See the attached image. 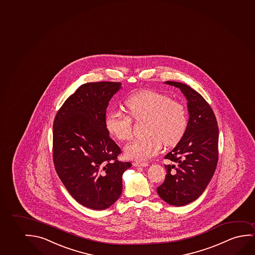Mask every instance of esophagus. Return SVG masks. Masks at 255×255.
Here are the masks:
<instances>
[{
    "instance_id": "obj_1",
    "label": "esophagus",
    "mask_w": 255,
    "mask_h": 255,
    "mask_svg": "<svg viewBox=\"0 0 255 255\" xmlns=\"http://www.w3.org/2000/svg\"><path fill=\"white\" fill-rule=\"evenodd\" d=\"M133 165L134 167H147L148 163H147V162H138V161H135V162H133Z\"/></svg>"
}]
</instances>
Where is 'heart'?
I'll list each match as a JSON object with an SVG mask.
<instances>
[{
    "mask_svg": "<svg viewBox=\"0 0 255 255\" xmlns=\"http://www.w3.org/2000/svg\"><path fill=\"white\" fill-rule=\"evenodd\" d=\"M129 115L136 121H144L145 136L127 144L126 156L138 161L154 157L162 144L173 147L182 140L188 127V115L183 105L172 101L166 94L154 91H140L125 101ZM132 120L122 112L112 110L105 119L108 133L120 140L132 135Z\"/></svg>",
    "mask_w": 255,
    "mask_h": 255,
    "instance_id": "obj_1",
    "label": "heart"
}]
</instances>
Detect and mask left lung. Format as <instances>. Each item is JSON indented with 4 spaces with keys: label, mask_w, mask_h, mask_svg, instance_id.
<instances>
[{
    "label": "left lung",
    "mask_w": 255,
    "mask_h": 255,
    "mask_svg": "<svg viewBox=\"0 0 255 255\" xmlns=\"http://www.w3.org/2000/svg\"><path fill=\"white\" fill-rule=\"evenodd\" d=\"M187 100L188 127L182 140L166 154L175 163L165 165V180L157 188L163 201L183 206L201 196L212 180L219 159V128L215 115L201 94L185 84L166 81Z\"/></svg>",
    "instance_id": "obj_1"
}]
</instances>
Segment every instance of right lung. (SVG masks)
I'll return each mask as SVG.
<instances>
[{"label":"right lung","instance_id":"obj_1","mask_svg":"<svg viewBox=\"0 0 255 255\" xmlns=\"http://www.w3.org/2000/svg\"><path fill=\"white\" fill-rule=\"evenodd\" d=\"M121 89V83L84 84L54 120L56 171L76 201L92 210H105L118 200L122 175L132 166L117 160L121 148L105 126L108 103Z\"/></svg>","mask_w":255,"mask_h":255}]
</instances>
